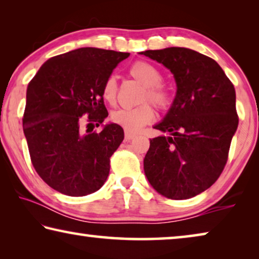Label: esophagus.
<instances>
[{
	"label": "esophagus",
	"mask_w": 259,
	"mask_h": 259,
	"mask_svg": "<svg viewBox=\"0 0 259 259\" xmlns=\"http://www.w3.org/2000/svg\"><path fill=\"white\" fill-rule=\"evenodd\" d=\"M136 134H134V133H130V131H125L124 133V138H125V140H131V139H134L135 137H136Z\"/></svg>",
	"instance_id": "obj_1"
}]
</instances>
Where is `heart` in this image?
Segmentation results:
<instances>
[{
	"label": "heart",
	"mask_w": 259,
	"mask_h": 259,
	"mask_svg": "<svg viewBox=\"0 0 259 259\" xmlns=\"http://www.w3.org/2000/svg\"><path fill=\"white\" fill-rule=\"evenodd\" d=\"M129 74L136 81L144 85L140 102L148 100L159 109H165L171 103V96L165 87L161 84L162 74L154 65L145 60H138L131 65ZM117 83L114 76L107 77L103 85L102 96L105 102L113 104L116 99ZM154 109L148 103L134 108H120L111 114L113 123L123 126L128 131H137L153 121Z\"/></svg>",
	"instance_id": "obj_1"
}]
</instances>
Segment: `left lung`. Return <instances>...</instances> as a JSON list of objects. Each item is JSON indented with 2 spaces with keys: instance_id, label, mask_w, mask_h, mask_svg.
I'll use <instances>...</instances> for the list:
<instances>
[{
  "instance_id": "obj_1",
  "label": "left lung",
  "mask_w": 259,
  "mask_h": 259,
  "mask_svg": "<svg viewBox=\"0 0 259 259\" xmlns=\"http://www.w3.org/2000/svg\"><path fill=\"white\" fill-rule=\"evenodd\" d=\"M174 74L176 97L154 128L169 133L150 140L144 170L153 188L168 199L185 200L221 176L238 129L235 89L210 57L187 48L139 52Z\"/></svg>"
}]
</instances>
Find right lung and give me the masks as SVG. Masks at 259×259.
Returning <instances> with one entry per match:
<instances>
[{
	"label": "right lung",
	"mask_w": 259,
	"mask_h": 259,
	"mask_svg": "<svg viewBox=\"0 0 259 259\" xmlns=\"http://www.w3.org/2000/svg\"><path fill=\"white\" fill-rule=\"evenodd\" d=\"M129 56L80 48L47 60L28 83L24 134L33 166L54 190L84 196L106 182L123 129L109 123L99 134H84L83 125L99 126L107 117L103 85Z\"/></svg>",
	"instance_id": "add662e5"
}]
</instances>
